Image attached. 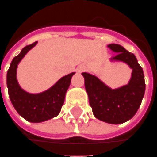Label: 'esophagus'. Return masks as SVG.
I'll return each instance as SVG.
<instances>
[{"mask_svg":"<svg viewBox=\"0 0 157 157\" xmlns=\"http://www.w3.org/2000/svg\"><path fill=\"white\" fill-rule=\"evenodd\" d=\"M87 69V66L85 64H82L80 66H78V71L79 72H85V70Z\"/></svg>","mask_w":157,"mask_h":157,"instance_id":"esophagus-1","label":"esophagus"}]
</instances>
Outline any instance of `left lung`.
Listing matches in <instances>:
<instances>
[{
    "instance_id": "obj_1",
    "label": "left lung",
    "mask_w": 157,
    "mask_h": 157,
    "mask_svg": "<svg viewBox=\"0 0 157 157\" xmlns=\"http://www.w3.org/2000/svg\"><path fill=\"white\" fill-rule=\"evenodd\" d=\"M108 47L116 52L111 60L126 62L132 69L128 85L112 90L94 75L87 72L82 75L95 117L109 124H121L133 117L140 107L145 91L144 75L132 53L119 44H109Z\"/></svg>"
}]
</instances>
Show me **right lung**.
<instances>
[{
  "instance_id": "1",
  "label": "right lung",
  "mask_w": 157,
  "mask_h": 157,
  "mask_svg": "<svg viewBox=\"0 0 157 157\" xmlns=\"http://www.w3.org/2000/svg\"><path fill=\"white\" fill-rule=\"evenodd\" d=\"M36 44V42L25 46L20 54L13 59L6 74V85L11 102L19 114L28 121L38 123L59 114L64 103L66 92L75 72L61 78L53 87L43 93L34 95L23 90L16 78L17 67L25 55Z\"/></svg>"
}]
</instances>
